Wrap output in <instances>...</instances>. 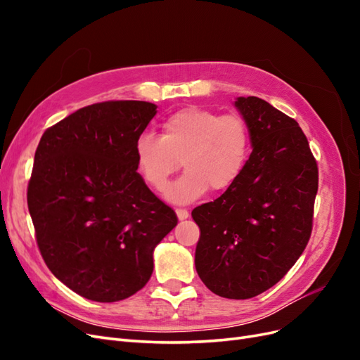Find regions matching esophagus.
Masks as SVG:
<instances>
[{
    "instance_id": "obj_1",
    "label": "esophagus",
    "mask_w": 360,
    "mask_h": 360,
    "mask_svg": "<svg viewBox=\"0 0 360 360\" xmlns=\"http://www.w3.org/2000/svg\"><path fill=\"white\" fill-rule=\"evenodd\" d=\"M176 213H177V217L180 221H184V219H188V217H189V212L184 210V209H177Z\"/></svg>"
}]
</instances>
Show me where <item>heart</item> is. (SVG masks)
Masks as SVG:
<instances>
[{"label":"heart","mask_w":360,"mask_h":360,"mask_svg":"<svg viewBox=\"0 0 360 360\" xmlns=\"http://www.w3.org/2000/svg\"><path fill=\"white\" fill-rule=\"evenodd\" d=\"M160 129V136L143 134L135 143V165L148 188L165 189L180 160L186 172L167 192L174 202H191L209 189L225 192L242 177L252 150L242 115L188 106L169 114Z\"/></svg>","instance_id":"1"}]
</instances>
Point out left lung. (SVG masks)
Wrapping results in <instances>:
<instances>
[{"label": "left lung", "mask_w": 360, "mask_h": 360, "mask_svg": "<svg viewBox=\"0 0 360 360\" xmlns=\"http://www.w3.org/2000/svg\"><path fill=\"white\" fill-rule=\"evenodd\" d=\"M252 153L242 177L192 210L195 267L221 297L250 299L285 276L307 248L319 167L296 120L255 96L238 97Z\"/></svg>", "instance_id": "1"}]
</instances>
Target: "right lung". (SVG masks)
Wrapping results in <instances>:
<instances>
[{"label": "right lung", "instance_id": "add662e5", "mask_svg": "<svg viewBox=\"0 0 360 360\" xmlns=\"http://www.w3.org/2000/svg\"><path fill=\"white\" fill-rule=\"evenodd\" d=\"M156 105L110 101L45 130L27 201L48 269L94 302H118L153 274V250L177 225L136 172L135 143Z\"/></svg>", "mask_w": 360, "mask_h": 360}]
</instances>
